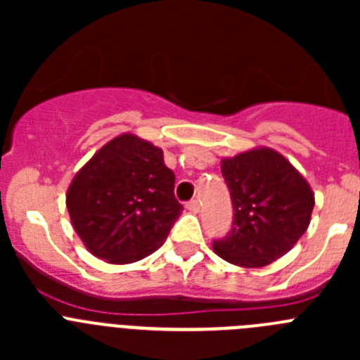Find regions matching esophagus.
<instances>
[{"mask_svg":"<svg viewBox=\"0 0 360 360\" xmlns=\"http://www.w3.org/2000/svg\"><path fill=\"white\" fill-rule=\"evenodd\" d=\"M187 209H189L191 212H198L200 211V203H198V200H191L189 203H187Z\"/></svg>","mask_w":360,"mask_h":360,"instance_id":"1","label":"esophagus"}]
</instances>
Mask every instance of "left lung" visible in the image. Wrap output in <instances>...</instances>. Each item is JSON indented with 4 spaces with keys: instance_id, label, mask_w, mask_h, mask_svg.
I'll list each match as a JSON object with an SVG mask.
<instances>
[{
    "instance_id": "left-lung-1",
    "label": "left lung",
    "mask_w": 360,
    "mask_h": 360,
    "mask_svg": "<svg viewBox=\"0 0 360 360\" xmlns=\"http://www.w3.org/2000/svg\"><path fill=\"white\" fill-rule=\"evenodd\" d=\"M221 174L234 221L224 240L212 241L214 252L243 269H259L285 256L310 225L316 203L303 174L270 148L221 158Z\"/></svg>"
}]
</instances>
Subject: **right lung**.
I'll use <instances>...</instances> for the list:
<instances>
[{"mask_svg": "<svg viewBox=\"0 0 360 360\" xmlns=\"http://www.w3.org/2000/svg\"><path fill=\"white\" fill-rule=\"evenodd\" d=\"M66 207L86 249L113 265L155 252L184 211L164 151L131 133L115 136L82 165Z\"/></svg>", "mask_w": 360, "mask_h": 360, "instance_id": "obj_1", "label": "right lung"}]
</instances>
